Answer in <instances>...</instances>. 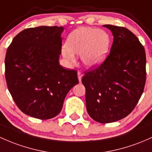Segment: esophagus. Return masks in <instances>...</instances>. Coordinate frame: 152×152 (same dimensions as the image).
I'll return each mask as SVG.
<instances>
[{
	"label": "esophagus",
	"mask_w": 152,
	"mask_h": 152,
	"mask_svg": "<svg viewBox=\"0 0 152 152\" xmlns=\"http://www.w3.org/2000/svg\"><path fill=\"white\" fill-rule=\"evenodd\" d=\"M82 76H83V74L81 73V71H78V79H79V82H81V78H82Z\"/></svg>",
	"instance_id": "1"
}]
</instances>
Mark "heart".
<instances>
[{
	"label": "heart",
	"mask_w": 152,
	"mask_h": 152,
	"mask_svg": "<svg viewBox=\"0 0 152 152\" xmlns=\"http://www.w3.org/2000/svg\"><path fill=\"white\" fill-rule=\"evenodd\" d=\"M110 38L104 30L92 27H80L70 33L66 48L62 50L63 57L75 63L73 54L81 55L82 62L89 68L96 67L105 60L109 50Z\"/></svg>",
	"instance_id": "1"
}]
</instances>
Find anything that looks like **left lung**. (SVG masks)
<instances>
[{
    "mask_svg": "<svg viewBox=\"0 0 152 152\" xmlns=\"http://www.w3.org/2000/svg\"><path fill=\"white\" fill-rule=\"evenodd\" d=\"M103 26L113 33L107 57L99 67L84 73L86 110L101 123L115 122L134 109L146 83V53L138 37L122 26Z\"/></svg>",
    "mask_w": 152,
    "mask_h": 152,
    "instance_id": "obj_1",
    "label": "left lung"
}]
</instances>
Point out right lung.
<instances>
[{
  "mask_svg": "<svg viewBox=\"0 0 152 152\" xmlns=\"http://www.w3.org/2000/svg\"><path fill=\"white\" fill-rule=\"evenodd\" d=\"M63 26L28 28L6 51L5 76L9 92L26 115L41 120L60 113L65 97L79 83L77 71L59 63Z\"/></svg>",
  "mask_w": 152,
  "mask_h": 152,
  "instance_id": "obj_1",
  "label": "right lung"
}]
</instances>
